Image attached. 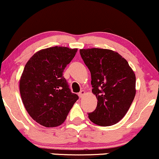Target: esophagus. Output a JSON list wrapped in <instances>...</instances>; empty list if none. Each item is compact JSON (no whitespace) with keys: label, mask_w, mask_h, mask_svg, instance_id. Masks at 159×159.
Masks as SVG:
<instances>
[{"label":"esophagus","mask_w":159,"mask_h":159,"mask_svg":"<svg viewBox=\"0 0 159 159\" xmlns=\"http://www.w3.org/2000/svg\"><path fill=\"white\" fill-rule=\"evenodd\" d=\"M84 94H85V92H84V91L81 90V91H80V92H79V94H78V95H79L80 98H82L83 95H84Z\"/></svg>","instance_id":"esophagus-1"}]
</instances>
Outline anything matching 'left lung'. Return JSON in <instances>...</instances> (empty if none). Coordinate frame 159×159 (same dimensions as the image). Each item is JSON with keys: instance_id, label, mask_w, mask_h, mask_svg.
<instances>
[{"instance_id": "left-lung-1", "label": "left lung", "mask_w": 159, "mask_h": 159, "mask_svg": "<svg viewBox=\"0 0 159 159\" xmlns=\"http://www.w3.org/2000/svg\"><path fill=\"white\" fill-rule=\"evenodd\" d=\"M92 76L97 107L89 113L94 124L110 126L125 116L134 98L136 77L128 61L119 53L104 49H80Z\"/></svg>"}]
</instances>
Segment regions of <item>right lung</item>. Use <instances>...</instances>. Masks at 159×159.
Returning a JSON list of instances; mask_svg holds the SVG:
<instances>
[{"instance_id":"add662e5","label":"right lung","mask_w":159,"mask_h":159,"mask_svg":"<svg viewBox=\"0 0 159 159\" xmlns=\"http://www.w3.org/2000/svg\"><path fill=\"white\" fill-rule=\"evenodd\" d=\"M76 52L63 46L47 48L35 53L25 66L19 82L21 97L28 114L41 125H61L79 99L63 76Z\"/></svg>"}]
</instances>
